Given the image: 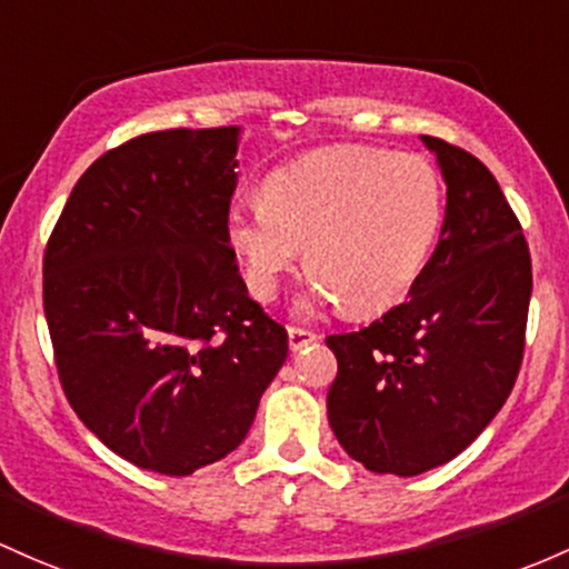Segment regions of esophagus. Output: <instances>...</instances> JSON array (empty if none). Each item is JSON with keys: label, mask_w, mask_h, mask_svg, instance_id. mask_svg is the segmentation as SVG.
I'll list each match as a JSON object with an SVG mask.
<instances>
[{"label": "esophagus", "mask_w": 569, "mask_h": 569, "mask_svg": "<svg viewBox=\"0 0 569 569\" xmlns=\"http://www.w3.org/2000/svg\"><path fill=\"white\" fill-rule=\"evenodd\" d=\"M316 340H318V335L310 332V329L289 327V348H291V351H302L305 346H313Z\"/></svg>", "instance_id": "34e87169"}]
</instances>
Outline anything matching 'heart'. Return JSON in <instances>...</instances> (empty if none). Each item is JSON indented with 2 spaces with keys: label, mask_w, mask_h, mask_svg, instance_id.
I'll list each match as a JSON object with an SVG mask.
<instances>
[{
  "label": "heart",
  "mask_w": 569,
  "mask_h": 569,
  "mask_svg": "<svg viewBox=\"0 0 569 569\" xmlns=\"http://www.w3.org/2000/svg\"><path fill=\"white\" fill-rule=\"evenodd\" d=\"M446 221L432 161L365 146H337L274 167L261 202L227 213V242L259 302L278 297L297 264L313 272L302 313L342 302L353 316L386 310L427 267Z\"/></svg>",
  "instance_id": "1"
}]
</instances>
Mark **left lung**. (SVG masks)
Returning <instances> with one entry per match:
<instances>
[{"label":"left lung","instance_id":"8db88e82","mask_svg":"<svg viewBox=\"0 0 569 569\" xmlns=\"http://www.w3.org/2000/svg\"><path fill=\"white\" fill-rule=\"evenodd\" d=\"M446 180L440 242L410 297L370 327L329 335L327 395L346 453L380 476H421L459 457L499 413L523 359L532 259L483 161L421 137Z\"/></svg>","mask_w":569,"mask_h":569}]
</instances>
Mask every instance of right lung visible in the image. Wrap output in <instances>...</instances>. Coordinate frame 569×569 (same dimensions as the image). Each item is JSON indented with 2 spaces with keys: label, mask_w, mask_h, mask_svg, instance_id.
Listing matches in <instances>:
<instances>
[{
  "label": "right lung",
  "mask_w": 569,
  "mask_h": 569,
  "mask_svg": "<svg viewBox=\"0 0 569 569\" xmlns=\"http://www.w3.org/2000/svg\"><path fill=\"white\" fill-rule=\"evenodd\" d=\"M240 127L167 129L80 174L42 259L61 389L112 453L161 476L232 453L289 356L227 242Z\"/></svg>",
  "instance_id": "obj_1"
}]
</instances>
